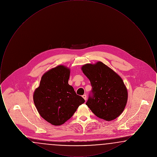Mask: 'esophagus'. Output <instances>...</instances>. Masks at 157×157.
Here are the masks:
<instances>
[{"label":"esophagus","mask_w":157,"mask_h":157,"mask_svg":"<svg viewBox=\"0 0 157 157\" xmlns=\"http://www.w3.org/2000/svg\"><path fill=\"white\" fill-rule=\"evenodd\" d=\"M82 97H83V98L86 101V95H83V96H82Z\"/></svg>","instance_id":"1"}]
</instances>
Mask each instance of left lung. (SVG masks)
<instances>
[{
  "label": "left lung",
  "instance_id": "left-lung-1",
  "mask_svg": "<svg viewBox=\"0 0 157 157\" xmlns=\"http://www.w3.org/2000/svg\"><path fill=\"white\" fill-rule=\"evenodd\" d=\"M81 69L92 87L86 105L99 118L111 121L118 117L128 100V91L122 78L102 62L85 64Z\"/></svg>",
  "mask_w": 157,
  "mask_h": 157
}]
</instances>
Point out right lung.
Segmentation results:
<instances>
[{"label": "right lung", "instance_id": "add662e5", "mask_svg": "<svg viewBox=\"0 0 157 157\" xmlns=\"http://www.w3.org/2000/svg\"><path fill=\"white\" fill-rule=\"evenodd\" d=\"M70 69L59 65L43 75L33 94V101L40 115L53 125H60L69 120L84 99L76 95L68 84Z\"/></svg>", "mask_w": 157, "mask_h": 157}]
</instances>
